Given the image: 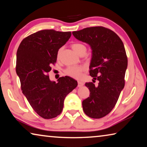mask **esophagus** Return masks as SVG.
Returning <instances> with one entry per match:
<instances>
[{"label":"esophagus","instance_id":"obj_1","mask_svg":"<svg viewBox=\"0 0 147 147\" xmlns=\"http://www.w3.org/2000/svg\"><path fill=\"white\" fill-rule=\"evenodd\" d=\"M84 85V83L82 82H81V81L78 82V86L79 87V88H80V87H82Z\"/></svg>","mask_w":147,"mask_h":147}]
</instances>
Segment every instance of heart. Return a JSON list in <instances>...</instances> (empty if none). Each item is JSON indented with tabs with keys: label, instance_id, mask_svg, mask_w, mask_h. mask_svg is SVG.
Listing matches in <instances>:
<instances>
[{
	"label": "heart",
	"instance_id": "heart-1",
	"mask_svg": "<svg viewBox=\"0 0 147 147\" xmlns=\"http://www.w3.org/2000/svg\"><path fill=\"white\" fill-rule=\"evenodd\" d=\"M71 47L74 51L79 55L83 53L86 54L87 49L84 44L80 43H75L72 45ZM61 52V49H59L58 51V53H57L58 58H59V56H60ZM84 69V67L82 66H70L68 67L64 72L66 75L72 77L73 78L78 79L82 77V73Z\"/></svg>",
	"mask_w": 147,
	"mask_h": 147
}]
</instances>
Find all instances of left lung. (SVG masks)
<instances>
[{"instance_id":"left-lung-1","label":"left lung","mask_w":147,"mask_h":147,"mask_svg":"<svg viewBox=\"0 0 147 147\" xmlns=\"http://www.w3.org/2000/svg\"><path fill=\"white\" fill-rule=\"evenodd\" d=\"M73 34L78 40L90 46L89 74L93 82H99L98 86L86 83L90 95L82 102L83 110L89 117L102 118L112 110L124 87L128 66L125 49L115 32L102 26L84 28L73 32Z\"/></svg>"}]
</instances>
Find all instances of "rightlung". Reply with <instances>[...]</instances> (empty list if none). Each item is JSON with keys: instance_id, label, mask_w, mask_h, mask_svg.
I'll list each match as a JSON object with an SVG mask.
<instances>
[{"instance_id": "obj_1", "label": "right lung", "mask_w": 147, "mask_h": 147, "mask_svg": "<svg viewBox=\"0 0 147 147\" xmlns=\"http://www.w3.org/2000/svg\"><path fill=\"white\" fill-rule=\"evenodd\" d=\"M71 36V32L43 30L30 35L17 49L16 73L21 90L39 116L49 119L61 113L65 96L76 88L77 81L69 76L51 81L47 74L56 62L58 50Z\"/></svg>"}]
</instances>
